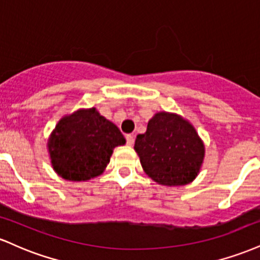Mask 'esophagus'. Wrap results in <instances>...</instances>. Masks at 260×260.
Segmentation results:
<instances>
[{
  "label": "esophagus",
  "instance_id": "34e87169",
  "mask_svg": "<svg viewBox=\"0 0 260 260\" xmlns=\"http://www.w3.org/2000/svg\"><path fill=\"white\" fill-rule=\"evenodd\" d=\"M126 140H127V144L132 147V145L134 144V136H133V134H127Z\"/></svg>",
  "mask_w": 260,
  "mask_h": 260
}]
</instances>
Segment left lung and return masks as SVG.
I'll return each mask as SVG.
<instances>
[{
    "label": "left lung",
    "instance_id": "obj_1",
    "mask_svg": "<svg viewBox=\"0 0 260 260\" xmlns=\"http://www.w3.org/2000/svg\"><path fill=\"white\" fill-rule=\"evenodd\" d=\"M142 168L162 186H183L198 176L204 144L194 127L176 113L157 112L134 144Z\"/></svg>",
    "mask_w": 260,
    "mask_h": 260
}]
</instances>
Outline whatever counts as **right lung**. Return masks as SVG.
I'll return each mask as SVG.
<instances>
[{"label":"right lung","instance_id":"add662e5","mask_svg":"<svg viewBox=\"0 0 260 260\" xmlns=\"http://www.w3.org/2000/svg\"><path fill=\"white\" fill-rule=\"evenodd\" d=\"M124 143L117 126L91 107L61 118L47 147L56 174L68 181H88L103 174L113 149Z\"/></svg>","mask_w":260,"mask_h":260}]
</instances>
